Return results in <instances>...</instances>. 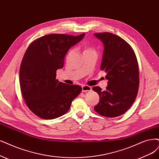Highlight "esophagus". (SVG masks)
Returning a JSON list of instances; mask_svg holds the SVG:
<instances>
[{
    "mask_svg": "<svg viewBox=\"0 0 159 159\" xmlns=\"http://www.w3.org/2000/svg\"><path fill=\"white\" fill-rule=\"evenodd\" d=\"M91 90H92V88L89 86L84 85L82 86V92H89Z\"/></svg>",
    "mask_w": 159,
    "mask_h": 159,
    "instance_id": "34e87169",
    "label": "esophagus"
}]
</instances>
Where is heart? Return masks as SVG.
<instances>
[{
    "label": "heart",
    "instance_id": "heart-1",
    "mask_svg": "<svg viewBox=\"0 0 159 159\" xmlns=\"http://www.w3.org/2000/svg\"><path fill=\"white\" fill-rule=\"evenodd\" d=\"M90 50H93L92 48H88V49H86L84 52H87V51H90Z\"/></svg>",
    "mask_w": 159,
    "mask_h": 159
}]
</instances>
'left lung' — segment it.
Listing matches in <instances>:
<instances>
[{"label": "left lung", "instance_id": "obj_1", "mask_svg": "<svg viewBox=\"0 0 159 159\" xmlns=\"http://www.w3.org/2000/svg\"><path fill=\"white\" fill-rule=\"evenodd\" d=\"M103 44L100 69L107 73L106 90L99 86L92 89L99 96L94 107L98 113L107 117L124 114L130 108L138 94L139 77L137 59L132 47L125 40L111 33H94Z\"/></svg>", "mask_w": 159, "mask_h": 159}]
</instances>
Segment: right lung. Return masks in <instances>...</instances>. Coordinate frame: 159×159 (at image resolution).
Returning <instances> with one entry per match:
<instances>
[{
	"label": "right lung",
	"instance_id": "right-lung-1",
	"mask_svg": "<svg viewBox=\"0 0 159 159\" xmlns=\"http://www.w3.org/2000/svg\"><path fill=\"white\" fill-rule=\"evenodd\" d=\"M84 35L48 34L26 50L20 69L21 91L29 109L40 118L54 119L66 114L82 91L81 86L63 83L56 77L68 50Z\"/></svg>",
	"mask_w": 159,
	"mask_h": 159
}]
</instances>
